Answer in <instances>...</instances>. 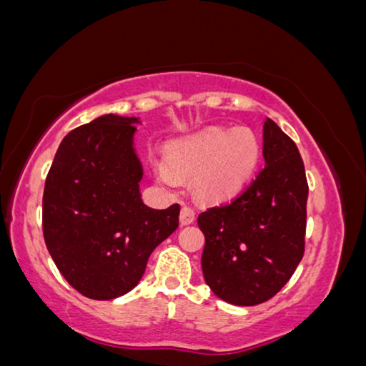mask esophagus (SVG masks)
<instances>
[{
  "label": "esophagus",
  "instance_id": "obj_1",
  "mask_svg": "<svg viewBox=\"0 0 366 366\" xmlns=\"http://www.w3.org/2000/svg\"><path fill=\"white\" fill-rule=\"evenodd\" d=\"M179 220H181V225H190V223L195 220V212L190 209V207L184 205L181 215H179Z\"/></svg>",
  "mask_w": 366,
  "mask_h": 366
}]
</instances>
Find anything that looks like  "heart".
<instances>
[{"label":"heart","mask_w":366,"mask_h":366,"mask_svg":"<svg viewBox=\"0 0 366 366\" xmlns=\"http://www.w3.org/2000/svg\"><path fill=\"white\" fill-rule=\"evenodd\" d=\"M259 159V144L247 128H209L182 139L167 152V166H156L157 181L176 187L177 176H195V189L209 199L237 194Z\"/></svg>","instance_id":"obj_1"}]
</instances>
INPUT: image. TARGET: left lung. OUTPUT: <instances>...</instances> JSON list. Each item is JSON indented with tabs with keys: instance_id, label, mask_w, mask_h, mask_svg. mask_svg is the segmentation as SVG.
I'll use <instances>...</instances> for the list:
<instances>
[{
	"instance_id": "1",
	"label": "left lung",
	"mask_w": 366,
	"mask_h": 366,
	"mask_svg": "<svg viewBox=\"0 0 366 366\" xmlns=\"http://www.w3.org/2000/svg\"><path fill=\"white\" fill-rule=\"evenodd\" d=\"M264 169L225 205L197 218L205 235L204 280L233 305L266 302L291 280L304 256L307 179L294 141L266 118Z\"/></svg>"
}]
</instances>
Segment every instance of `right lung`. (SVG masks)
Masks as SVG:
<instances>
[{"mask_svg": "<svg viewBox=\"0 0 366 366\" xmlns=\"http://www.w3.org/2000/svg\"><path fill=\"white\" fill-rule=\"evenodd\" d=\"M139 123L110 113L70 131L44 185L46 247L65 281L95 301L129 292L154 248L179 227L177 204L156 210L141 199Z\"/></svg>", "mask_w": 366, "mask_h": 366, "instance_id": "right-lung-1", "label": "right lung"}]
</instances>
